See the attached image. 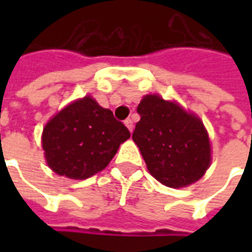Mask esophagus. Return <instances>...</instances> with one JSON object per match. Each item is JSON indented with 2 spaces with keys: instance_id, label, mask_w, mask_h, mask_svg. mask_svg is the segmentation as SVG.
Returning a JSON list of instances; mask_svg holds the SVG:
<instances>
[{
  "instance_id": "1",
  "label": "esophagus",
  "mask_w": 252,
  "mask_h": 252,
  "mask_svg": "<svg viewBox=\"0 0 252 252\" xmlns=\"http://www.w3.org/2000/svg\"><path fill=\"white\" fill-rule=\"evenodd\" d=\"M124 124H126V126L129 129V132H132V129H133V121H132V119H126V121H124Z\"/></svg>"
}]
</instances>
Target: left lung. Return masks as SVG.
<instances>
[{
    "label": "left lung",
    "instance_id": "left-lung-1",
    "mask_svg": "<svg viewBox=\"0 0 252 252\" xmlns=\"http://www.w3.org/2000/svg\"><path fill=\"white\" fill-rule=\"evenodd\" d=\"M140 120L132 139L150 174L169 188L191 185L211 166V143L202 121L155 94L137 105Z\"/></svg>",
    "mask_w": 252,
    "mask_h": 252
}]
</instances>
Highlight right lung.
Listing matches in <instances>:
<instances>
[{
    "instance_id": "add662e5",
    "label": "right lung",
    "mask_w": 252,
    "mask_h": 252,
    "mask_svg": "<svg viewBox=\"0 0 252 252\" xmlns=\"http://www.w3.org/2000/svg\"><path fill=\"white\" fill-rule=\"evenodd\" d=\"M129 136L112 110L86 95L67 105L47 123L41 146L54 173L86 180L104 170Z\"/></svg>"
}]
</instances>
